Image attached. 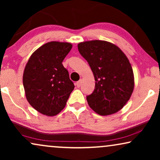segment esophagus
Returning a JSON list of instances; mask_svg holds the SVG:
<instances>
[{"mask_svg": "<svg viewBox=\"0 0 160 160\" xmlns=\"http://www.w3.org/2000/svg\"><path fill=\"white\" fill-rule=\"evenodd\" d=\"M81 84H82V80H79L78 82L76 83V87H80Z\"/></svg>", "mask_w": 160, "mask_h": 160, "instance_id": "esophagus-1", "label": "esophagus"}]
</instances>
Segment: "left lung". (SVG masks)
I'll return each mask as SVG.
<instances>
[{
    "label": "left lung",
    "instance_id": "left-lung-1",
    "mask_svg": "<svg viewBox=\"0 0 160 160\" xmlns=\"http://www.w3.org/2000/svg\"><path fill=\"white\" fill-rule=\"evenodd\" d=\"M78 49L95 77V89L87 97L89 107L101 116L118 112L134 89V74L128 58L117 46L106 41L81 42Z\"/></svg>",
    "mask_w": 160,
    "mask_h": 160
}]
</instances>
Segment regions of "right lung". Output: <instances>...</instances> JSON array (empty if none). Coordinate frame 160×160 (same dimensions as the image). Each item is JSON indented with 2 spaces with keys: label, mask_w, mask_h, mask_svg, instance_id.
<instances>
[{
  "label": "right lung",
  "mask_w": 160,
  "mask_h": 160,
  "mask_svg": "<svg viewBox=\"0 0 160 160\" xmlns=\"http://www.w3.org/2000/svg\"><path fill=\"white\" fill-rule=\"evenodd\" d=\"M71 48V43L48 42L31 54L25 65L22 81L26 98L43 115L58 114L75 87L62 63Z\"/></svg>",
  "instance_id": "obj_1"
}]
</instances>
